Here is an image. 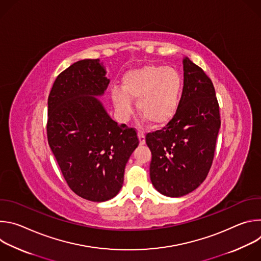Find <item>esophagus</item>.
Listing matches in <instances>:
<instances>
[{"instance_id": "esophagus-1", "label": "esophagus", "mask_w": 261, "mask_h": 261, "mask_svg": "<svg viewBox=\"0 0 261 261\" xmlns=\"http://www.w3.org/2000/svg\"><path fill=\"white\" fill-rule=\"evenodd\" d=\"M138 139H139V144H144L145 143V136L143 133L138 132Z\"/></svg>"}]
</instances>
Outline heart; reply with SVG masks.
<instances>
[{"label":"heart","instance_id":"b5f03b06","mask_svg":"<svg viewBox=\"0 0 261 261\" xmlns=\"http://www.w3.org/2000/svg\"><path fill=\"white\" fill-rule=\"evenodd\" d=\"M181 87V77L175 69L150 65L127 72L121 90L114 89L110 96L122 118L131 115V100H137L138 113L154 126H162L175 114Z\"/></svg>","mask_w":261,"mask_h":261}]
</instances>
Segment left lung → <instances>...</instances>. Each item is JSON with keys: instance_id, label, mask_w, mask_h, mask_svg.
Here are the masks:
<instances>
[{"instance_id": "left-lung-1", "label": "left lung", "mask_w": 261, "mask_h": 261, "mask_svg": "<svg viewBox=\"0 0 261 261\" xmlns=\"http://www.w3.org/2000/svg\"><path fill=\"white\" fill-rule=\"evenodd\" d=\"M182 64L184 88L173 118L161 130L145 136L152 152V184L169 197L188 194L205 179L221 125L211 79L189 58Z\"/></svg>"}]
</instances>
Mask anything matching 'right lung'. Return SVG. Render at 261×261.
<instances>
[{
    "label": "right lung",
    "mask_w": 261,
    "mask_h": 261,
    "mask_svg": "<svg viewBox=\"0 0 261 261\" xmlns=\"http://www.w3.org/2000/svg\"><path fill=\"white\" fill-rule=\"evenodd\" d=\"M99 59L72 64L48 96L47 139L69 188L95 202L114 198L139 140L134 128L111 119L96 96L109 80Z\"/></svg>",
    "instance_id": "1"
}]
</instances>
